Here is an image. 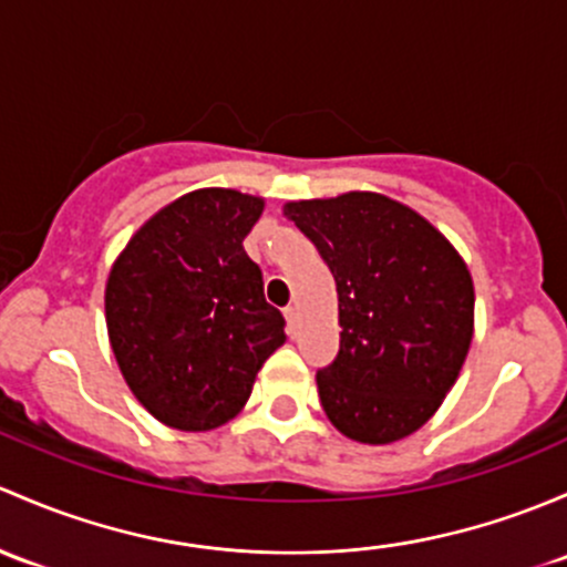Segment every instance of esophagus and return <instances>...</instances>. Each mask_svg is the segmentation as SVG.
<instances>
[{"label": "esophagus", "mask_w": 567, "mask_h": 567, "mask_svg": "<svg viewBox=\"0 0 567 567\" xmlns=\"http://www.w3.org/2000/svg\"><path fill=\"white\" fill-rule=\"evenodd\" d=\"M284 317H286V330H289V336H291V332L297 330V324H300V311H297L295 306H289V308H284Z\"/></svg>", "instance_id": "1"}]
</instances>
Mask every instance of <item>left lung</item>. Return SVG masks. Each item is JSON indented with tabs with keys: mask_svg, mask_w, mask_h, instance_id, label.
Here are the masks:
<instances>
[{
	"mask_svg": "<svg viewBox=\"0 0 567 567\" xmlns=\"http://www.w3.org/2000/svg\"><path fill=\"white\" fill-rule=\"evenodd\" d=\"M336 278L341 347L317 373L330 423L360 445L414 434L456 384L475 332L466 261L431 220L373 190L286 202Z\"/></svg>",
	"mask_w": 567,
	"mask_h": 567,
	"instance_id": "obj_1",
	"label": "left lung"
}]
</instances>
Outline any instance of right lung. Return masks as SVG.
<instances>
[{
  "mask_svg": "<svg viewBox=\"0 0 567 567\" xmlns=\"http://www.w3.org/2000/svg\"><path fill=\"white\" fill-rule=\"evenodd\" d=\"M261 209L265 198L235 188L190 190L144 220L111 265V352L138 404L168 429L229 423L286 341L243 248Z\"/></svg>",
  "mask_w": 567,
  "mask_h": 567,
  "instance_id": "right-lung-1",
  "label": "right lung"
}]
</instances>
